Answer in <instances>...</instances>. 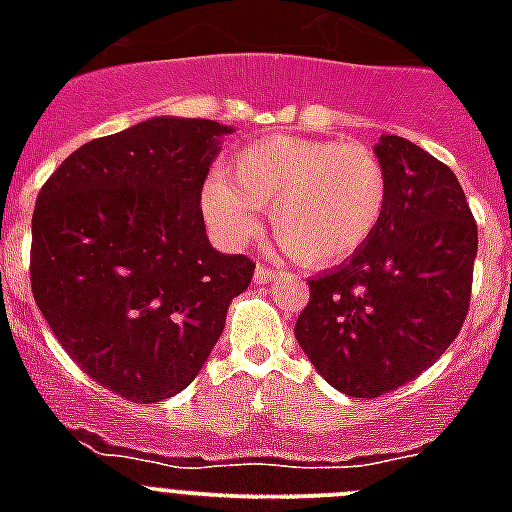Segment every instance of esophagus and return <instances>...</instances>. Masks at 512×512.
<instances>
[{"mask_svg": "<svg viewBox=\"0 0 512 512\" xmlns=\"http://www.w3.org/2000/svg\"><path fill=\"white\" fill-rule=\"evenodd\" d=\"M277 277H282V271L269 269V266H264V264H259V266H256V271H253V279H256L259 284H266V282H271V279H277Z\"/></svg>", "mask_w": 512, "mask_h": 512, "instance_id": "obj_1", "label": "esophagus"}]
</instances>
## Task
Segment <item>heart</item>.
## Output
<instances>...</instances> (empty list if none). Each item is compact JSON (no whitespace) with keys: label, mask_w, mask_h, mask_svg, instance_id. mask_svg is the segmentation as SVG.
I'll return each instance as SVG.
<instances>
[{"label":"heart","mask_w":512,"mask_h":512,"mask_svg":"<svg viewBox=\"0 0 512 512\" xmlns=\"http://www.w3.org/2000/svg\"><path fill=\"white\" fill-rule=\"evenodd\" d=\"M230 176L215 174L202 189V212L230 246L271 228L284 251L305 266H333L374 235L387 207V174L372 148L348 140L269 135L235 153Z\"/></svg>","instance_id":"obj_1"}]
</instances>
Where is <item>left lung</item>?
Instances as JSON below:
<instances>
[{
	"mask_svg": "<svg viewBox=\"0 0 512 512\" xmlns=\"http://www.w3.org/2000/svg\"><path fill=\"white\" fill-rule=\"evenodd\" d=\"M387 174L382 223L354 259L310 279L297 343L328 384L379 397L454 343L472 300L477 223L446 164L400 135L374 148Z\"/></svg>",
	"mask_w": 512,
	"mask_h": 512,
	"instance_id": "obj_1",
	"label": "left lung"
}]
</instances>
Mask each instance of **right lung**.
Wrapping results in <instances>:
<instances>
[{"instance_id":"1","label":"right lung","mask_w":512,"mask_h":512,"mask_svg":"<svg viewBox=\"0 0 512 512\" xmlns=\"http://www.w3.org/2000/svg\"><path fill=\"white\" fill-rule=\"evenodd\" d=\"M225 133L153 117L84 143L40 187L35 302L81 372L130 402L189 387L251 284L256 264L207 243L200 207Z\"/></svg>"}]
</instances>
